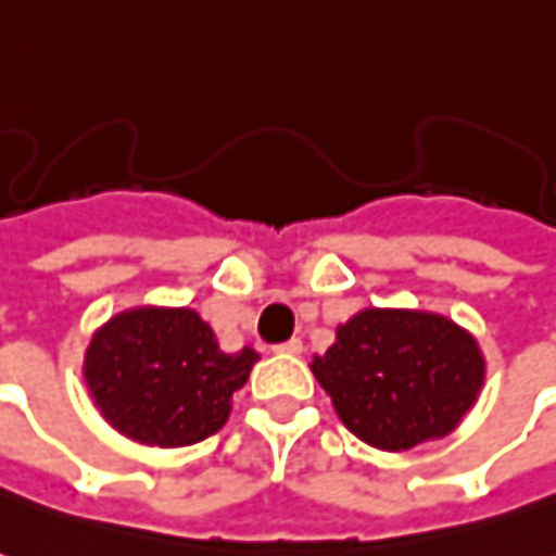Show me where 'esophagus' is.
Wrapping results in <instances>:
<instances>
[{
	"mask_svg": "<svg viewBox=\"0 0 556 556\" xmlns=\"http://www.w3.org/2000/svg\"><path fill=\"white\" fill-rule=\"evenodd\" d=\"M277 352H282V355H301L304 352V343L298 340V337H291L289 343H279Z\"/></svg>",
	"mask_w": 556,
	"mask_h": 556,
	"instance_id": "34e87169",
	"label": "esophagus"
}]
</instances>
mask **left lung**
<instances>
[{
  "instance_id": "obj_1",
  "label": "left lung",
  "mask_w": 556,
  "mask_h": 556,
  "mask_svg": "<svg viewBox=\"0 0 556 556\" xmlns=\"http://www.w3.org/2000/svg\"><path fill=\"white\" fill-rule=\"evenodd\" d=\"M309 367L340 421L382 452L442 440L484 386L476 337L425 309H361Z\"/></svg>"
}]
</instances>
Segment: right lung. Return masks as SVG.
I'll list each match as a JSON object with an SVG mask.
<instances>
[{
    "label": "right lung",
    "instance_id": "add662e5",
    "mask_svg": "<svg viewBox=\"0 0 556 556\" xmlns=\"http://www.w3.org/2000/svg\"><path fill=\"white\" fill-rule=\"evenodd\" d=\"M258 352H223L213 328L186 306H135L102 325L84 379L104 421L143 445H192L228 421Z\"/></svg>",
    "mask_w": 556,
    "mask_h": 556
}]
</instances>
